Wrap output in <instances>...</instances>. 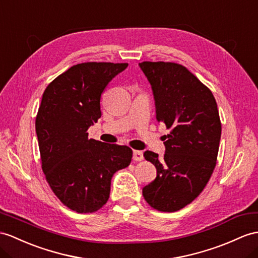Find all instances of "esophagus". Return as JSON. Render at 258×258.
<instances>
[{"label":"esophagus","mask_w":258,"mask_h":258,"mask_svg":"<svg viewBox=\"0 0 258 258\" xmlns=\"http://www.w3.org/2000/svg\"><path fill=\"white\" fill-rule=\"evenodd\" d=\"M133 159L135 161H142L144 158H143V152L142 151H138V150H135L134 151V156Z\"/></svg>","instance_id":"34e87169"}]
</instances>
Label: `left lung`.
Returning <instances> with one entry per match:
<instances>
[{
  "label": "left lung",
  "mask_w": 258,
  "mask_h": 258,
  "mask_svg": "<svg viewBox=\"0 0 258 258\" xmlns=\"http://www.w3.org/2000/svg\"><path fill=\"white\" fill-rule=\"evenodd\" d=\"M139 66L152 86L156 120L171 130L164 136V159L152 151L143 154L156 167V177L142 195L153 209L174 212L199 196L216 167L221 138L217 102L184 66L163 61Z\"/></svg>",
  "instance_id": "obj_1"
}]
</instances>
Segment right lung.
<instances>
[{"instance_id":"1","label":"right lung","mask_w":258,"mask_h":258,"mask_svg":"<svg viewBox=\"0 0 258 258\" xmlns=\"http://www.w3.org/2000/svg\"><path fill=\"white\" fill-rule=\"evenodd\" d=\"M128 63L85 62L56 77L43 92L36 117L41 168L60 202L79 213L107 203L112 175L127 167L133 150L89 139L102 116L100 96Z\"/></svg>"}]
</instances>
